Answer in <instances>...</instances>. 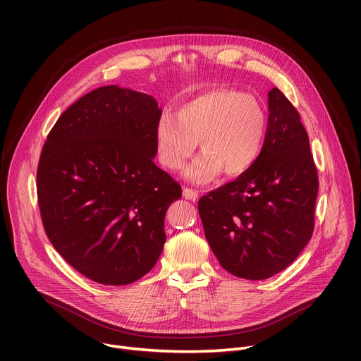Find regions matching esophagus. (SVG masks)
<instances>
[{"label": "esophagus", "mask_w": 361, "mask_h": 361, "mask_svg": "<svg viewBox=\"0 0 361 361\" xmlns=\"http://www.w3.org/2000/svg\"><path fill=\"white\" fill-rule=\"evenodd\" d=\"M183 197L187 199V200H192V202H196L197 200V192L192 190V188H183Z\"/></svg>", "instance_id": "obj_1"}]
</instances>
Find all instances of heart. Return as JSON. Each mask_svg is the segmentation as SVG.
<instances>
[{"label":"heart","mask_w":361,"mask_h":361,"mask_svg":"<svg viewBox=\"0 0 361 361\" xmlns=\"http://www.w3.org/2000/svg\"><path fill=\"white\" fill-rule=\"evenodd\" d=\"M268 117L250 94L231 89H212L184 102L174 116H162L155 128L159 162L181 169L197 146L202 154L184 177L196 184L214 181L221 173L237 177L257 161Z\"/></svg>","instance_id":"heart-1"}]
</instances>
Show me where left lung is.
Instances as JSON below:
<instances>
[{
	"mask_svg": "<svg viewBox=\"0 0 361 361\" xmlns=\"http://www.w3.org/2000/svg\"><path fill=\"white\" fill-rule=\"evenodd\" d=\"M268 108L267 137L255 165L197 204L221 267L250 281L276 275L306 247L319 188L300 114L278 87L268 92Z\"/></svg>",
	"mask_w": 361,
	"mask_h": 361,
	"instance_id": "1",
	"label": "left lung"
}]
</instances>
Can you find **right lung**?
<instances>
[{
    "label": "right lung",
    "mask_w": 361,
    "mask_h": 361,
    "mask_svg": "<svg viewBox=\"0 0 361 361\" xmlns=\"http://www.w3.org/2000/svg\"><path fill=\"white\" fill-rule=\"evenodd\" d=\"M162 109L147 93L102 86L61 114L37 166L45 233L70 264L104 286L155 267L165 214L181 187L154 162Z\"/></svg>",
    "instance_id": "1"
}]
</instances>
